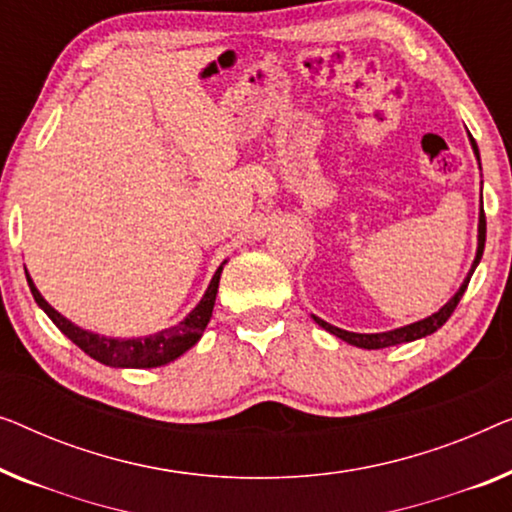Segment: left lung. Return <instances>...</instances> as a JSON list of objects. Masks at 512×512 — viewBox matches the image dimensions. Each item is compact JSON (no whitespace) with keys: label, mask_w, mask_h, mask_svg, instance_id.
I'll return each mask as SVG.
<instances>
[{"label":"left lung","mask_w":512,"mask_h":512,"mask_svg":"<svg viewBox=\"0 0 512 512\" xmlns=\"http://www.w3.org/2000/svg\"><path fill=\"white\" fill-rule=\"evenodd\" d=\"M473 143V140H471ZM473 150H476V157H478V147L473 143ZM480 201H483V196H480ZM485 233H487V221H485V210H480V224H478V254H476V261L471 265V272L469 277L464 279V284L459 286V291L450 298L446 305H443L436 314L422 318L418 323H411V325H404V328H397V330H390V332H379V335H360V332H348L342 328H335V325L321 321V318L314 316V321L321 325L330 332V335H335L339 339H344V342L358 346V348H385V346H395V344H404V342H413V339H420V337H427L432 335L441 328L443 323L448 321L450 314H453L455 307L459 305V300H462V295L466 291V286H469L471 281V274L476 270V265L480 263V258H483V249H485Z\"/></svg>","instance_id":"1"}]
</instances>
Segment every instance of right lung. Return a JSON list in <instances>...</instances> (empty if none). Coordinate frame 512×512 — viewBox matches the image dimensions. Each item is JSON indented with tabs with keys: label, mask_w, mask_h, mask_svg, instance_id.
Instances as JSON below:
<instances>
[{
	"label": "right lung",
	"mask_w": 512,
	"mask_h": 512,
	"mask_svg": "<svg viewBox=\"0 0 512 512\" xmlns=\"http://www.w3.org/2000/svg\"><path fill=\"white\" fill-rule=\"evenodd\" d=\"M224 265L214 272V277L207 286V291L203 295V300L198 302L194 311L180 321L173 328L161 330L157 335L150 337H140V339H113V337H101L94 335V332H87L78 325H73L69 318H64L59 311L43 300V295L36 291L34 281L29 279L27 274V284L29 291H32L36 305H39L46 314L50 316L59 330L64 332L66 337L71 339L73 344L90 355V358L103 362V365L110 367H133V369H147V367H161L166 362L180 358L184 351H189L198 339H201L205 325L210 323L212 309H214V300H217V288H219V277Z\"/></svg>",
	"instance_id": "1"
}]
</instances>
